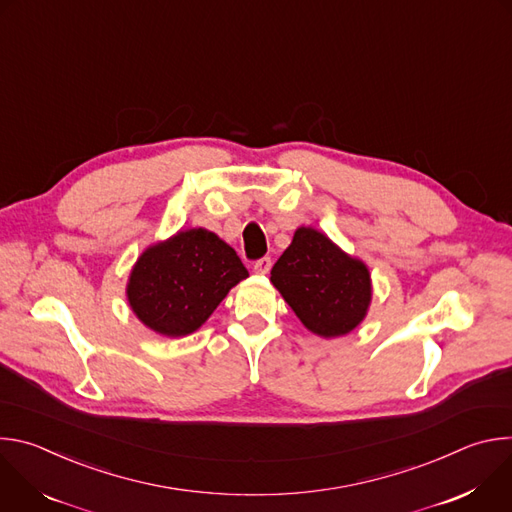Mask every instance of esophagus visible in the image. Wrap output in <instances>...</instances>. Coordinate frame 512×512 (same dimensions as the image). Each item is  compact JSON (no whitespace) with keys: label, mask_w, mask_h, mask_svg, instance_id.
<instances>
[{"label":"esophagus","mask_w":512,"mask_h":512,"mask_svg":"<svg viewBox=\"0 0 512 512\" xmlns=\"http://www.w3.org/2000/svg\"><path fill=\"white\" fill-rule=\"evenodd\" d=\"M271 265H273L271 257H261V259H257V261H255L253 269H255V273H259V275H267V273H269V269H271Z\"/></svg>","instance_id":"1"}]
</instances>
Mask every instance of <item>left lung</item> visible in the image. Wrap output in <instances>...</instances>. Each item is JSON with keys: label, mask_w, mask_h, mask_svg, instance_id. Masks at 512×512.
<instances>
[{"label": "left lung", "mask_w": 512, "mask_h": 512, "mask_svg": "<svg viewBox=\"0 0 512 512\" xmlns=\"http://www.w3.org/2000/svg\"><path fill=\"white\" fill-rule=\"evenodd\" d=\"M271 283L302 324L324 338L354 330L373 296L367 265L312 227L296 231L271 269Z\"/></svg>", "instance_id": "8db88e82"}]
</instances>
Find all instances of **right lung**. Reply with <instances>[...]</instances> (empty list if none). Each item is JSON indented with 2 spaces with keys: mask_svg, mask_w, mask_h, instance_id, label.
Here are the masks:
<instances>
[{
  "mask_svg": "<svg viewBox=\"0 0 512 512\" xmlns=\"http://www.w3.org/2000/svg\"><path fill=\"white\" fill-rule=\"evenodd\" d=\"M245 277L249 271L233 247L206 229H188L141 253L127 300L145 326L178 338L198 330Z\"/></svg>",
  "mask_w": 512,
  "mask_h": 512,
  "instance_id": "right-lung-1",
  "label": "right lung"
}]
</instances>
